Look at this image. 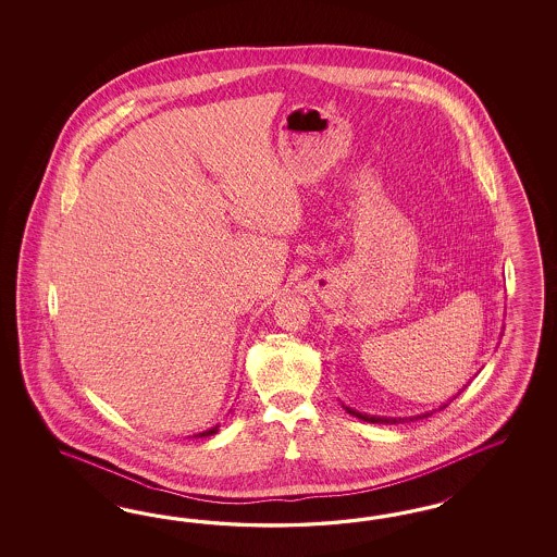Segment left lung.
Segmentation results:
<instances>
[{
    "label": "left lung",
    "instance_id": "8db88e82",
    "mask_svg": "<svg viewBox=\"0 0 557 557\" xmlns=\"http://www.w3.org/2000/svg\"><path fill=\"white\" fill-rule=\"evenodd\" d=\"M447 405L441 406V408H445ZM349 414H354L357 419H361V421L368 422H377V424H396V422H408V421H419V419H426V417H431L433 412H424V414H419V417H408V419H392V417H371V414H361V412H357L354 408H349V406H343Z\"/></svg>",
    "mask_w": 557,
    "mask_h": 557
}]
</instances>
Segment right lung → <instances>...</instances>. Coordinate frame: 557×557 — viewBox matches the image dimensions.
Here are the masks:
<instances>
[{"instance_id": "obj_1", "label": "right lung", "mask_w": 557, "mask_h": 557, "mask_svg": "<svg viewBox=\"0 0 557 557\" xmlns=\"http://www.w3.org/2000/svg\"><path fill=\"white\" fill-rule=\"evenodd\" d=\"M214 433H219V424H216V426H212V429H208V431L198 433V435H194V437H210V435H214Z\"/></svg>"}]
</instances>
